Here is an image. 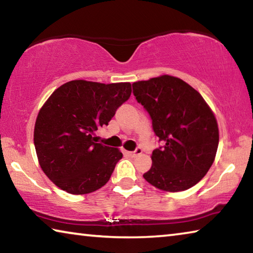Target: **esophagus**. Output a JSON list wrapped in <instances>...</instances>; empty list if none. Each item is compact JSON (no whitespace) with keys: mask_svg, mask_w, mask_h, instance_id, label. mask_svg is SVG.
<instances>
[{"mask_svg":"<svg viewBox=\"0 0 253 253\" xmlns=\"http://www.w3.org/2000/svg\"><path fill=\"white\" fill-rule=\"evenodd\" d=\"M142 153H143V149L140 147H137L134 152H128V155L131 157H136L137 155H140Z\"/></svg>","mask_w":253,"mask_h":253,"instance_id":"obj_1","label":"esophagus"}]
</instances>
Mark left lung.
I'll return each mask as SVG.
<instances>
[{
    "instance_id": "1",
    "label": "left lung",
    "mask_w": 253,
    "mask_h": 253,
    "mask_svg": "<svg viewBox=\"0 0 253 253\" xmlns=\"http://www.w3.org/2000/svg\"><path fill=\"white\" fill-rule=\"evenodd\" d=\"M132 93L163 143L153 151L152 168L144 178L166 192L194 186L211 168L219 145L211 108L185 81L168 75L134 83Z\"/></svg>"
}]
</instances>
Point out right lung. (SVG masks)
<instances>
[{
    "label": "right lung",
    "instance_id": "right-lung-1",
    "mask_svg": "<svg viewBox=\"0 0 253 253\" xmlns=\"http://www.w3.org/2000/svg\"><path fill=\"white\" fill-rule=\"evenodd\" d=\"M129 83L72 80L52 92L38 114L34 146L42 170L61 190L88 194L109 181L123 157L97 142L95 131L129 99Z\"/></svg>",
    "mask_w": 253,
    "mask_h": 253
}]
</instances>
